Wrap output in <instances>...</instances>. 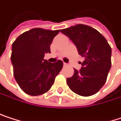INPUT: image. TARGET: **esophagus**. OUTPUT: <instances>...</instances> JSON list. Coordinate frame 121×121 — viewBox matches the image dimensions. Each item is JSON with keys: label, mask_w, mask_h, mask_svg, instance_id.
Returning a JSON list of instances; mask_svg holds the SVG:
<instances>
[{"label": "esophagus", "mask_w": 121, "mask_h": 121, "mask_svg": "<svg viewBox=\"0 0 121 121\" xmlns=\"http://www.w3.org/2000/svg\"><path fill=\"white\" fill-rule=\"evenodd\" d=\"M63 65H64V66H67V65H68V63H63Z\"/></svg>", "instance_id": "34e87169"}]
</instances>
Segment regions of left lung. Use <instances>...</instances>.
<instances>
[{"label":"left lung","mask_w":121,"mask_h":121,"mask_svg":"<svg viewBox=\"0 0 121 121\" xmlns=\"http://www.w3.org/2000/svg\"><path fill=\"white\" fill-rule=\"evenodd\" d=\"M76 46L85 58L80 70L74 69L72 77L67 78L70 89L78 95H94L103 86L111 67V48L98 30L78 24L60 30Z\"/></svg>","instance_id":"1"}]
</instances>
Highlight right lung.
Segmentation results:
<instances>
[{
	"label": "right lung",
	"mask_w": 121,
	"mask_h": 121,
	"mask_svg": "<svg viewBox=\"0 0 121 121\" xmlns=\"http://www.w3.org/2000/svg\"><path fill=\"white\" fill-rule=\"evenodd\" d=\"M60 30L33 28L19 35L12 45L11 63L15 79L21 88L30 95L50 90L63 63H49L45 54L51 53V44Z\"/></svg>",
	"instance_id": "obj_1"
}]
</instances>
